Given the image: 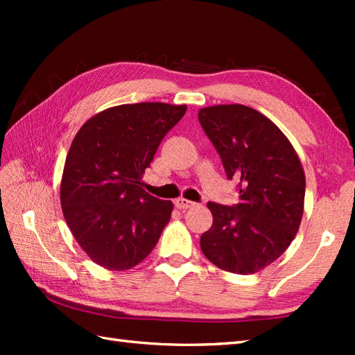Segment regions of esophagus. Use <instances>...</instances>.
<instances>
[{
    "mask_svg": "<svg viewBox=\"0 0 355 355\" xmlns=\"http://www.w3.org/2000/svg\"><path fill=\"white\" fill-rule=\"evenodd\" d=\"M173 205H175V207L180 209V210H186V209L195 206V202H192L189 200H184V198H178V200H175V202H173Z\"/></svg>",
    "mask_w": 355,
    "mask_h": 355,
    "instance_id": "obj_1",
    "label": "esophagus"
}]
</instances>
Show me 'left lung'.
Returning <instances> with one entry per match:
<instances>
[{
  "label": "left lung",
  "instance_id": "left-lung-1",
  "mask_svg": "<svg viewBox=\"0 0 355 355\" xmlns=\"http://www.w3.org/2000/svg\"><path fill=\"white\" fill-rule=\"evenodd\" d=\"M200 123L239 183L233 207L207 202L212 227L201 250L218 268L253 275L281 256L304 215L305 173L290 140L259 111L239 103L201 108Z\"/></svg>",
  "mask_w": 355,
  "mask_h": 355
}]
</instances>
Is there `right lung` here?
<instances>
[{
    "instance_id": "right-lung-1",
    "label": "right lung",
    "mask_w": 355,
    "mask_h": 355,
    "mask_svg": "<svg viewBox=\"0 0 355 355\" xmlns=\"http://www.w3.org/2000/svg\"><path fill=\"white\" fill-rule=\"evenodd\" d=\"M186 105L126 103L82 125L65 158L61 206L89 259L111 271L137 266L169 223L172 201L143 189L141 177Z\"/></svg>"
}]
</instances>
